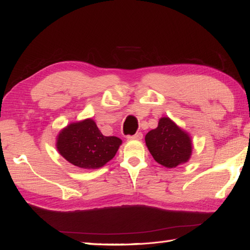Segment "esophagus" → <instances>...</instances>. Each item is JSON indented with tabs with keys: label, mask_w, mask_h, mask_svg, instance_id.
Listing matches in <instances>:
<instances>
[{
	"label": "esophagus",
	"mask_w": 250,
	"mask_h": 250,
	"mask_svg": "<svg viewBox=\"0 0 250 250\" xmlns=\"http://www.w3.org/2000/svg\"><path fill=\"white\" fill-rule=\"evenodd\" d=\"M128 140H141L143 138V134L141 133V132H138V133H135L134 135H128Z\"/></svg>",
	"instance_id": "obj_1"
}]
</instances>
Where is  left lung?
<instances>
[{"mask_svg": "<svg viewBox=\"0 0 250 250\" xmlns=\"http://www.w3.org/2000/svg\"><path fill=\"white\" fill-rule=\"evenodd\" d=\"M145 143L154 160L166 168H175L191 157L192 141L189 133L168 117L161 118L157 128L147 132Z\"/></svg>", "mask_w": 250, "mask_h": 250, "instance_id": "obj_1", "label": "left lung"}]
</instances>
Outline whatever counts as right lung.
Wrapping results in <instances>:
<instances>
[{"label": "right lung", "instance_id": "add662e5", "mask_svg": "<svg viewBox=\"0 0 250 250\" xmlns=\"http://www.w3.org/2000/svg\"><path fill=\"white\" fill-rule=\"evenodd\" d=\"M122 141L105 137L90 118L72 122L57 137L58 152L72 165L84 169H97L115 157Z\"/></svg>", "mask_w": 250, "mask_h": 250}]
</instances>
